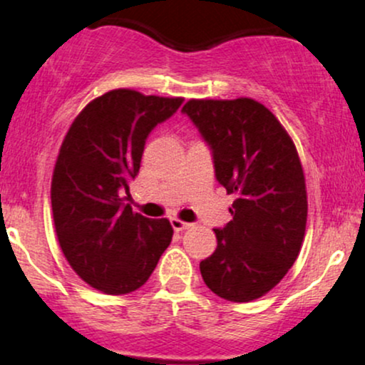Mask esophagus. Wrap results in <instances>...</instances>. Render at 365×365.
<instances>
[{
	"mask_svg": "<svg viewBox=\"0 0 365 365\" xmlns=\"http://www.w3.org/2000/svg\"><path fill=\"white\" fill-rule=\"evenodd\" d=\"M170 223H171V226H173L175 232H183V230H187L188 226H190V223H185V221H182V220H177V217H171Z\"/></svg>",
	"mask_w": 365,
	"mask_h": 365,
	"instance_id": "esophagus-1",
	"label": "esophagus"
}]
</instances>
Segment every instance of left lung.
<instances>
[{"label":"left lung","instance_id":"1","mask_svg":"<svg viewBox=\"0 0 365 365\" xmlns=\"http://www.w3.org/2000/svg\"><path fill=\"white\" fill-rule=\"evenodd\" d=\"M209 145L216 180L235 194L233 220L215 228L217 247L200 261L211 292L250 302L283 279L302 247L307 192L287 130L261 103L192 99L182 110Z\"/></svg>","mask_w":365,"mask_h":365}]
</instances>
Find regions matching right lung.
I'll return each instance as SVG.
<instances>
[{
	"instance_id": "add662e5",
	"label": "right lung",
	"mask_w": 365,
	"mask_h": 365,
	"mask_svg": "<svg viewBox=\"0 0 365 365\" xmlns=\"http://www.w3.org/2000/svg\"><path fill=\"white\" fill-rule=\"evenodd\" d=\"M182 103L110 91L83 108L63 140L51 183L54 228L66 261L96 290L140 288L170 245V221L133 212L123 199L149 133Z\"/></svg>"
}]
</instances>
